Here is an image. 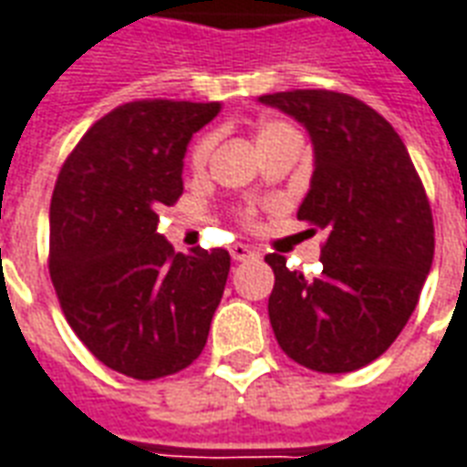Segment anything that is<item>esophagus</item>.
<instances>
[{"mask_svg": "<svg viewBox=\"0 0 467 467\" xmlns=\"http://www.w3.org/2000/svg\"><path fill=\"white\" fill-rule=\"evenodd\" d=\"M233 260L244 262V260H257L260 257V252L254 250V247H247V244H233Z\"/></svg>", "mask_w": 467, "mask_h": 467, "instance_id": "obj_1", "label": "esophagus"}]
</instances>
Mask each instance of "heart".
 <instances>
[{
	"label": "heart",
	"instance_id": "b5f03b06",
	"mask_svg": "<svg viewBox=\"0 0 467 467\" xmlns=\"http://www.w3.org/2000/svg\"><path fill=\"white\" fill-rule=\"evenodd\" d=\"M289 130H292V126H286L282 120H267V123H262V126L257 128V143L265 146V143H269V140H275V138L279 136H285ZM213 143H215V138L213 136L198 138L192 150H190V163L195 165V168H202V165L207 163L210 153H213Z\"/></svg>",
	"mask_w": 467,
	"mask_h": 467
}]
</instances>
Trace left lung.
Instances as JSON below:
<instances>
[{
  "label": "left lung",
  "instance_id": "obj_1",
  "mask_svg": "<svg viewBox=\"0 0 467 467\" xmlns=\"http://www.w3.org/2000/svg\"><path fill=\"white\" fill-rule=\"evenodd\" d=\"M314 143L312 188L296 217L324 230L319 277L265 257L275 272L269 321L279 347L319 374H348L391 347L416 309L433 250V213L409 150L381 113L348 93L260 96Z\"/></svg>",
  "mask_w": 467,
  "mask_h": 467
}]
</instances>
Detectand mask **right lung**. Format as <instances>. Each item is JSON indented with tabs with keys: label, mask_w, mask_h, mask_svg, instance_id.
<instances>
[{
	"label": "right lung",
	"mask_w": 467,
	"mask_h": 467,
	"mask_svg": "<svg viewBox=\"0 0 467 467\" xmlns=\"http://www.w3.org/2000/svg\"><path fill=\"white\" fill-rule=\"evenodd\" d=\"M223 109L140 99L96 120L58 171L49 210V275L61 312L101 364L138 381L202 354L230 254H192L155 233L182 195V158Z\"/></svg>",
	"instance_id": "obj_1"
}]
</instances>
